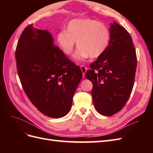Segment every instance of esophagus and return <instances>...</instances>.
I'll use <instances>...</instances> for the list:
<instances>
[{
    "mask_svg": "<svg viewBox=\"0 0 153 153\" xmlns=\"http://www.w3.org/2000/svg\"><path fill=\"white\" fill-rule=\"evenodd\" d=\"M80 68H81V70L83 73V77H85V74L87 70V68L85 67L84 66H81Z\"/></svg>",
    "mask_w": 153,
    "mask_h": 153,
    "instance_id": "1",
    "label": "esophagus"
}]
</instances>
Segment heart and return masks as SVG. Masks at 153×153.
<instances>
[{"label": "heart", "mask_w": 153, "mask_h": 153, "mask_svg": "<svg viewBox=\"0 0 153 153\" xmlns=\"http://www.w3.org/2000/svg\"><path fill=\"white\" fill-rule=\"evenodd\" d=\"M110 38V30L103 23L91 18H77L68 23L66 30L57 36L59 47L66 55H72L75 47H78L74 55L76 61H83L89 57L97 58L107 48Z\"/></svg>", "instance_id": "1"}]
</instances>
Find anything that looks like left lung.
I'll use <instances>...</instances> for the list:
<instances>
[{"mask_svg": "<svg viewBox=\"0 0 153 153\" xmlns=\"http://www.w3.org/2000/svg\"><path fill=\"white\" fill-rule=\"evenodd\" d=\"M110 33L107 48L85 73L93 84L91 93L94 107L105 116L117 113L126 105L134 85L137 61L129 32L114 22Z\"/></svg>", "mask_w": 153, "mask_h": 153, "instance_id": "obj_1", "label": "left lung"}]
</instances>
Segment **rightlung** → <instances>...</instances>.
<instances>
[{
    "instance_id": "add662e5",
    "label": "right lung",
    "mask_w": 153,
    "mask_h": 153,
    "mask_svg": "<svg viewBox=\"0 0 153 153\" xmlns=\"http://www.w3.org/2000/svg\"><path fill=\"white\" fill-rule=\"evenodd\" d=\"M53 42L48 30L29 25L18 41L15 57L22 85L31 103L44 115L57 119L70 110L83 73Z\"/></svg>"
}]
</instances>
